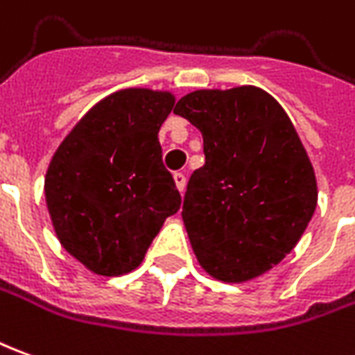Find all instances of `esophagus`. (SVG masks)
I'll return each mask as SVG.
<instances>
[{
	"label": "esophagus",
	"instance_id": "34e87169",
	"mask_svg": "<svg viewBox=\"0 0 355 355\" xmlns=\"http://www.w3.org/2000/svg\"><path fill=\"white\" fill-rule=\"evenodd\" d=\"M175 182H177V188L182 192L184 190V186H186V175L182 173V171H177L175 173Z\"/></svg>",
	"mask_w": 355,
	"mask_h": 355
}]
</instances>
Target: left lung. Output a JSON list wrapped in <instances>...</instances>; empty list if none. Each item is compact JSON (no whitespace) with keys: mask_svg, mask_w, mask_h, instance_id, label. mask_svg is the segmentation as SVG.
Returning <instances> with one entry per match:
<instances>
[{"mask_svg":"<svg viewBox=\"0 0 355 355\" xmlns=\"http://www.w3.org/2000/svg\"><path fill=\"white\" fill-rule=\"evenodd\" d=\"M175 113L203 136L205 163L182 203L198 261L225 282L263 275L298 244L317 205L315 173L292 121L255 86L192 92Z\"/></svg>","mask_w":355,"mask_h":355,"instance_id":"1","label":"left lung"}]
</instances>
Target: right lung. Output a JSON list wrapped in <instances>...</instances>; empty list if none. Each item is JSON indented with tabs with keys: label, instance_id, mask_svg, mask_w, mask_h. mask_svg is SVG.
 <instances>
[{
	"label": "right lung",
	"instance_id": "right-lung-1",
	"mask_svg": "<svg viewBox=\"0 0 355 355\" xmlns=\"http://www.w3.org/2000/svg\"><path fill=\"white\" fill-rule=\"evenodd\" d=\"M173 105L169 92H115L78 121L49 163L53 229L90 271L119 277L136 269L163 220L180 209L157 138Z\"/></svg>",
	"mask_w": 355,
	"mask_h": 355
}]
</instances>
